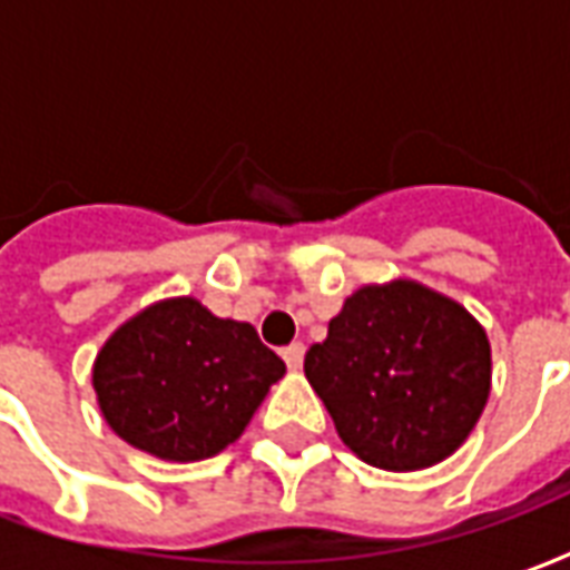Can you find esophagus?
Masks as SVG:
<instances>
[{"mask_svg": "<svg viewBox=\"0 0 570 570\" xmlns=\"http://www.w3.org/2000/svg\"><path fill=\"white\" fill-rule=\"evenodd\" d=\"M281 354H284V363L289 370H298L302 360H305V345H302V342H293V345H286Z\"/></svg>", "mask_w": 570, "mask_h": 570, "instance_id": "1", "label": "esophagus"}]
</instances>
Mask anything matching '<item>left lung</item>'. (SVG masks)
I'll return each mask as SVG.
<instances>
[{"mask_svg":"<svg viewBox=\"0 0 570 570\" xmlns=\"http://www.w3.org/2000/svg\"><path fill=\"white\" fill-rule=\"evenodd\" d=\"M305 375L347 449L403 473L440 464L476 428L491 347L458 302L394 281L347 298L305 354Z\"/></svg>","mask_w":570,"mask_h":570,"instance_id":"left-lung-1","label":"left lung"}]
</instances>
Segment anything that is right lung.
Here are the masks:
<instances>
[{
	"mask_svg": "<svg viewBox=\"0 0 570 570\" xmlns=\"http://www.w3.org/2000/svg\"><path fill=\"white\" fill-rule=\"evenodd\" d=\"M284 372L249 323L213 317L195 298H167L106 342L94 391L106 424L134 449L204 461L244 433Z\"/></svg>",
	"mask_w": 570,
	"mask_h": 570,
	"instance_id": "obj_1",
	"label": "right lung"
}]
</instances>
